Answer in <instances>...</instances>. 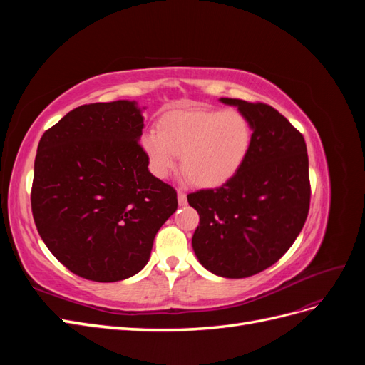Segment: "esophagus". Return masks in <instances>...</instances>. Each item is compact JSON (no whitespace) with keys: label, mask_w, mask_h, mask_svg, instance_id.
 Segmentation results:
<instances>
[{"label":"esophagus","mask_w":365,"mask_h":365,"mask_svg":"<svg viewBox=\"0 0 365 365\" xmlns=\"http://www.w3.org/2000/svg\"><path fill=\"white\" fill-rule=\"evenodd\" d=\"M178 204L180 205L187 204V196H185V192H182V190H178Z\"/></svg>","instance_id":"34e87169"}]
</instances>
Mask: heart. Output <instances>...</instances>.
<instances>
[{"label":"heart","mask_w":365,"mask_h":365,"mask_svg":"<svg viewBox=\"0 0 365 365\" xmlns=\"http://www.w3.org/2000/svg\"><path fill=\"white\" fill-rule=\"evenodd\" d=\"M252 125L237 109H173L165 113L158 132L141 137L150 172L168 178L181 168L195 185L219 187L230 181L248 158Z\"/></svg>","instance_id":"heart-1"}]
</instances>
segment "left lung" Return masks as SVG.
<instances>
[{
	"label": "left lung",
	"mask_w": 365,
	"mask_h": 365,
	"mask_svg": "<svg viewBox=\"0 0 365 365\" xmlns=\"http://www.w3.org/2000/svg\"><path fill=\"white\" fill-rule=\"evenodd\" d=\"M220 102L248 117L252 145L230 181L187 195L200 215L192 245L210 272L244 279L269 268L300 235L311 204L309 160L303 135L277 109L240 98Z\"/></svg>",
	"instance_id": "1"
}]
</instances>
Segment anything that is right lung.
I'll use <instances>...</instances> for the list:
<instances>
[{"label": "right lung", "instance_id": "obj_1", "mask_svg": "<svg viewBox=\"0 0 365 365\" xmlns=\"http://www.w3.org/2000/svg\"><path fill=\"white\" fill-rule=\"evenodd\" d=\"M135 102L90 103L43 132L31 185V213L43 244L65 268L111 283L140 272L153 239L178 207L138 143Z\"/></svg>", "mask_w": 365, "mask_h": 365}]
</instances>
